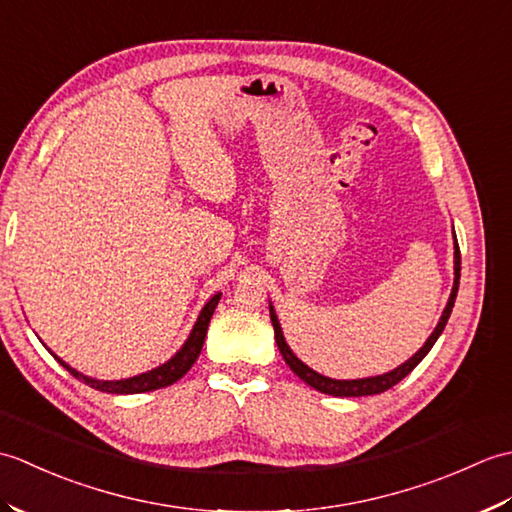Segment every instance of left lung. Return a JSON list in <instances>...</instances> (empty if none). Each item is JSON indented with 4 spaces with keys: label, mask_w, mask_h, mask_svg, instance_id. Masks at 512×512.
Returning <instances> with one entry per match:
<instances>
[{
    "label": "left lung",
    "mask_w": 512,
    "mask_h": 512,
    "mask_svg": "<svg viewBox=\"0 0 512 512\" xmlns=\"http://www.w3.org/2000/svg\"><path fill=\"white\" fill-rule=\"evenodd\" d=\"M458 286H460V246L458 242H455V281H453V290H451V297H449V303L447 308H444L442 312V319L440 323L436 325V330H433V334L427 339V343H424L420 350L413 354L407 363H402L400 367H396L394 372L389 374H383V376H372V378H358V380H332V378H325L321 374L314 372V369H310L308 365H303L299 358L292 354L290 347L286 345V339L284 334H281V325L277 321V314L273 310V306H270V321H273V328H275V341H277V347L281 356H284V361L290 365L292 372H295L303 383H308L310 387L323 391V394H330V396H345V398H352V396H372V394H383V391L391 389L396 383H400L402 378H405L407 374L413 372V367H416L424 356L429 354V350L433 347V343L438 341V336L442 334L444 325H447L449 317H451V310H453V303H455V297H458Z\"/></svg>",
    "instance_id": "1"
}]
</instances>
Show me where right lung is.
<instances>
[{"label": "right lung", "mask_w": 512, "mask_h": 512, "mask_svg": "<svg viewBox=\"0 0 512 512\" xmlns=\"http://www.w3.org/2000/svg\"><path fill=\"white\" fill-rule=\"evenodd\" d=\"M222 295H215L206 306L202 308L198 321H195L193 330H191V336L187 339V343L182 345V350L171 358V361H167L165 365H160L156 369H151V372L147 374H140V376H134V378H125V380H94V378H88L76 372V369H72L70 365H65L59 356H54L57 361L68 369V372L74 376L83 380L85 385H90L94 389L99 391H107V394H143V391H154V389H160V387H169L176 383V380H180L184 374L189 372L191 365L195 363V358L200 356L202 352V345H204V336H206V330H209V321L213 317L215 312V306L217 301H220Z\"/></svg>", "instance_id": "right-lung-1"}]
</instances>
